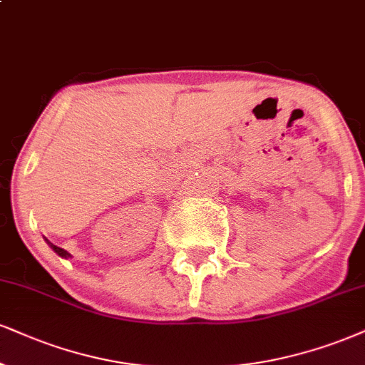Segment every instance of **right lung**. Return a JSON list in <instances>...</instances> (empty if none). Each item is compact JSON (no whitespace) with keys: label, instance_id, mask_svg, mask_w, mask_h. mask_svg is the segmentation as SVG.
I'll return each instance as SVG.
<instances>
[{"label":"right lung","instance_id":"add662e5","mask_svg":"<svg viewBox=\"0 0 365 365\" xmlns=\"http://www.w3.org/2000/svg\"><path fill=\"white\" fill-rule=\"evenodd\" d=\"M48 244H51V242H48ZM51 247L53 249V252H57V254L61 255V257H66V259L71 257V254H67V252L64 249H61V247H57V245H53V244H51Z\"/></svg>","mask_w":365,"mask_h":365}]
</instances>
